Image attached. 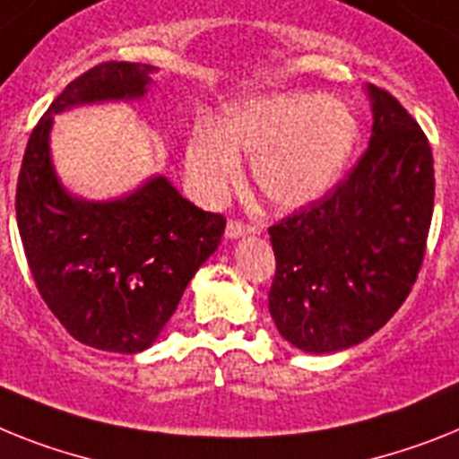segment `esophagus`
Listing matches in <instances>:
<instances>
[{"mask_svg": "<svg viewBox=\"0 0 459 459\" xmlns=\"http://www.w3.org/2000/svg\"><path fill=\"white\" fill-rule=\"evenodd\" d=\"M245 233H254L252 226H245V223L238 221V219H230V221L226 223V238H230V240H236V238L245 236Z\"/></svg>", "mask_w": 459, "mask_h": 459, "instance_id": "esophagus-1", "label": "esophagus"}]
</instances>
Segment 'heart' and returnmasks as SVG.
Returning a JSON list of instances; mask_svg holds the SVG:
<instances>
[{
    "instance_id": "1",
    "label": "heart",
    "mask_w": 459,
    "mask_h": 459,
    "mask_svg": "<svg viewBox=\"0 0 459 459\" xmlns=\"http://www.w3.org/2000/svg\"><path fill=\"white\" fill-rule=\"evenodd\" d=\"M357 144V118L342 100L306 92L245 100L229 107L214 130L186 142V168L205 194L240 177L238 156H252V177L273 207L294 210L325 195Z\"/></svg>"
}]
</instances>
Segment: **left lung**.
Returning a JSON list of instances; mask_svg holds the SVG:
<instances>
[{"mask_svg":"<svg viewBox=\"0 0 459 459\" xmlns=\"http://www.w3.org/2000/svg\"><path fill=\"white\" fill-rule=\"evenodd\" d=\"M373 133L348 179L268 229V307L303 352L367 341L402 307L425 259L434 212L427 134L385 88L368 86Z\"/></svg>","mask_w":459,"mask_h":459,"instance_id":"8db88e82","label":"left lung"}]
</instances>
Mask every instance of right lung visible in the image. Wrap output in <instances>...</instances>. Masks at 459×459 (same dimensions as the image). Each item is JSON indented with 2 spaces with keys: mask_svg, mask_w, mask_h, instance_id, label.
I'll return each instance as SVG.
<instances>
[{
  "mask_svg": "<svg viewBox=\"0 0 459 459\" xmlns=\"http://www.w3.org/2000/svg\"><path fill=\"white\" fill-rule=\"evenodd\" d=\"M153 67L95 65L34 126L15 186V219L41 299L69 336L107 352H142L221 242L226 219L182 198L165 177L107 203L69 195L48 152L53 114L100 100L142 98Z\"/></svg>",
  "mask_w": 459,
  "mask_h": 459,
  "instance_id": "obj_1",
  "label": "right lung"
}]
</instances>
